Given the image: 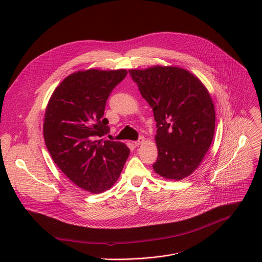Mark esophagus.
Instances as JSON below:
<instances>
[{"label":"esophagus","instance_id":"esophagus-1","mask_svg":"<svg viewBox=\"0 0 262 262\" xmlns=\"http://www.w3.org/2000/svg\"><path fill=\"white\" fill-rule=\"evenodd\" d=\"M144 141H145V138H144V137H140L137 141H135V142H134V144H135L136 146H139V145H141Z\"/></svg>","mask_w":262,"mask_h":262}]
</instances>
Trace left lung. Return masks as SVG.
<instances>
[{
    "label": "left lung",
    "instance_id": "8db88e82",
    "mask_svg": "<svg viewBox=\"0 0 262 262\" xmlns=\"http://www.w3.org/2000/svg\"><path fill=\"white\" fill-rule=\"evenodd\" d=\"M128 72L154 111L159 151L155 171L175 180L191 175L214 134V106L207 89L194 74L179 67L154 66Z\"/></svg>",
    "mask_w": 262,
    "mask_h": 262
}]
</instances>
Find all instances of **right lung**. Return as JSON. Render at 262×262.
<instances>
[{
  "mask_svg": "<svg viewBox=\"0 0 262 262\" xmlns=\"http://www.w3.org/2000/svg\"><path fill=\"white\" fill-rule=\"evenodd\" d=\"M126 74L125 69L74 72L55 89L46 110L43 137L52 159L90 193L110 189L129 156L125 144L98 138L110 133L105 102Z\"/></svg>",
  "mask_w": 262,
  "mask_h": 262,
  "instance_id": "add662e5",
  "label": "right lung"
}]
</instances>
